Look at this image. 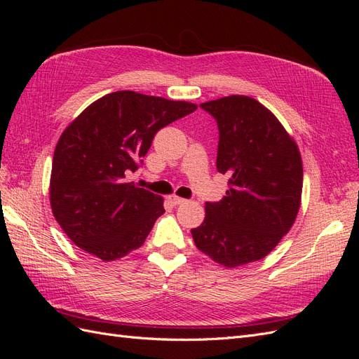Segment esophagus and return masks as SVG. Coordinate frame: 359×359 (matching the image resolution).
Instances as JSON below:
<instances>
[{
  "label": "esophagus",
  "instance_id": "1",
  "mask_svg": "<svg viewBox=\"0 0 359 359\" xmlns=\"http://www.w3.org/2000/svg\"><path fill=\"white\" fill-rule=\"evenodd\" d=\"M168 201L173 205V206H178V205H184L187 201L182 199V198H178V196H169Z\"/></svg>",
  "mask_w": 359,
  "mask_h": 359
}]
</instances>
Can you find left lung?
Segmentation results:
<instances>
[{
    "instance_id": "1",
    "label": "left lung",
    "mask_w": 359,
    "mask_h": 359,
    "mask_svg": "<svg viewBox=\"0 0 359 359\" xmlns=\"http://www.w3.org/2000/svg\"><path fill=\"white\" fill-rule=\"evenodd\" d=\"M219 127L217 170L229 177L219 202H205L191 229L196 247L227 268L264 259L280 243L301 203L298 147L265 106L247 95L201 104Z\"/></svg>"
}]
</instances>
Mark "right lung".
<instances>
[{
    "instance_id": "add662e5",
    "label": "right lung",
    "mask_w": 359,
    "mask_h": 359,
    "mask_svg": "<svg viewBox=\"0 0 359 359\" xmlns=\"http://www.w3.org/2000/svg\"><path fill=\"white\" fill-rule=\"evenodd\" d=\"M198 109L135 91H116L90 104L64 130L52 161L50 206L61 229L102 260L139 248L165 212L163 199L128 177L160 128Z\"/></svg>"
}]
</instances>
